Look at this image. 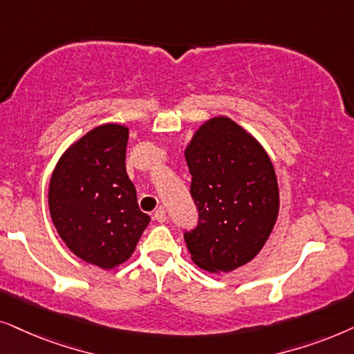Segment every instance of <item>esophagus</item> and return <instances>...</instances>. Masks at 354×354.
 Wrapping results in <instances>:
<instances>
[{
    "label": "esophagus",
    "mask_w": 354,
    "mask_h": 354,
    "mask_svg": "<svg viewBox=\"0 0 354 354\" xmlns=\"http://www.w3.org/2000/svg\"><path fill=\"white\" fill-rule=\"evenodd\" d=\"M153 218L157 220L158 223H163V221H167V212H165V209H162V207H158V209L155 210Z\"/></svg>",
    "instance_id": "1"
}]
</instances>
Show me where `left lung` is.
Segmentation results:
<instances>
[{"label":"left lung","instance_id":"8db88e82","mask_svg":"<svg viewBox=\"0 0 354 354\" xmlns=\"http://www.w3.org/2000/svg\"><path fill=\"white\" fill-rule=\"evenodd\" d=\"M199 225L185 234L192 262L233 272L261 252L279 218L275 168L262 144L228 116L197 128L185 149Z\"/></svg>","mask_w":354,"mask_h":354}]
</instances>
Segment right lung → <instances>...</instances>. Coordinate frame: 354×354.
<instances>
[{"label": "right lung", "instance_id": "obj_1", "mask_svg": "<svg viewBox=\"0 0 354 354\" xmlns=\"http://www.w3.org/2000/svg\"><path fill=\"white\" fill-rule=\"evenodd\" d=\"M128 138V126H97L64 150L50 180L48 209L59 238L103 270L128 261L150 223L126 173Z\"/></svg>", "mask_w": 354, "mask_h": 354}]
</instances>
